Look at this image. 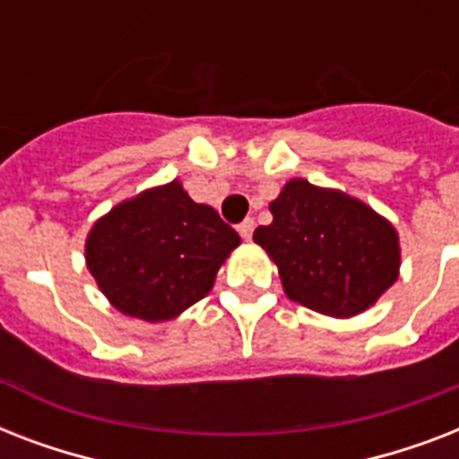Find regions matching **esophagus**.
<instances>
[{
	"label": "esophagus",
	"mask_w": 459,
	"mask_h": 459,
	"mask_svg": "<svg viewBox=\"0 0 459 459\" xmlns=\"http://www.w3.org/2000/svg\"><path fill=\"white\" fill-rule=\"evenodd\" d=\"M252 230H255V221H252V219H245V221L240 223V226H238V233H240V236H243L245 240H250Z\"/></svg>",
	"instance_id": "1"
}]
</instances>
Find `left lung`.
I'll use <instances>...</instances> for the list:
<instances>
[{
	"mask_svg": "<svg viewBox=\"0 0 459 459\" xmlns=\"http://www.w3.org/2000/svg\"><path fill=\"white\" fill-rule=\"evenodd\" d=\"M269 209L273 221L252 238L298 305L350 319L377 305L398 281V230L362 200L290 178Z\"/></svg>",
	"mask_w": 459,
	"mask_h": 459,
	"instance_id": "8db88e82",
	"label": "left lung"
}]
</instances>
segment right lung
Returning a JSON list of instances; mask_svg holds the SVG:
<instances>
[{"mask_svg":"<svg viewBox=\"0 0 459 459\" xmlns=\"http://www.w3.org/2000/svg\"><path fill=\"white\" fill-rule=\"evenodd\" d=\"M238 245L216 209L190 200L176 178L100 216L85 238V264L114 309L159 324L200 302Z\"/></svg>","mask_w":459,"mask_h":459,"instance_id":"1","label":"right lung"}]
</instances>
